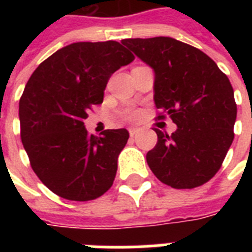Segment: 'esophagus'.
Wrapping results in <instances>:
<instances>
[{"label":"esophagus","mask_w":252,"mask_h":252,"mask_svg":"<svg viewBox=\"0 0 252 252\" xmlns=\"http://www.w3.org/2000/svg\"><path fill=\"white\" fill-rule=\"evenodd\" d=\"M137 133H140V128H129L130 137H134Z\"/></svg>","instance_id":"obj_1"}]
</instances>
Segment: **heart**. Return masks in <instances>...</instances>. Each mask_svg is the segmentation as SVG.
Masks as SVG:
<instances>
[{
	"label": "heart",
	"instance_id": "obj_1",
	"mask_svg": "<svg viewBox=\"0 0 252 252\" xmlns=\"http://www.w3.org/2000/svg\"><path fill=\"white\" fill-rule=\"evenodd\" d=\"M134 118H137V114H134V112H130L129 119H134Z\"/></svg>",
	"mask_w": 252,
	"mask_h": 252
}]
</instances>
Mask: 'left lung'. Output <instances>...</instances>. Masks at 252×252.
<instances>
[{
	"mask_svg": "<svg viewBox=\"0 0 252 252\" xmlns=\"http://www.w3.org/2000/svg\"><path fill=\"white\" fill-rule=\"evenodd\" d=\"M122 44L153 69L156 107L176 124L170 136L154 129L158 142L146 154L150 170L178 189L207 183L234 138L237 104L229 78L200 49L172 37L124 39Z\"/></svg>",
	"mask_w": 252,
	"mask_h": 252,
	"instance_id": "left-lung-1",
	"label": "left lung"
}]
</instances>
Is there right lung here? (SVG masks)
Here are the masks:
<instances>
[{
  "label": "right lung",
  "instance_id": "obj_1",
  "mask_svg": "<svg viewBox=\"0 0 252 252\" xmlns=\"http://www.w3.org/2000/svg\"><path fill=\"white\" fill-rule=\"evenodd\" d=\"M134 56L114 40L73 43L41 63L19 100L23 146L37 178L60 197L87 201L114 183L126 129L87 133L84 120L103 102L112 73Z\"/></svg>",
  "mask_w": 252,
  "mask_h": 252
}]
</instances>
